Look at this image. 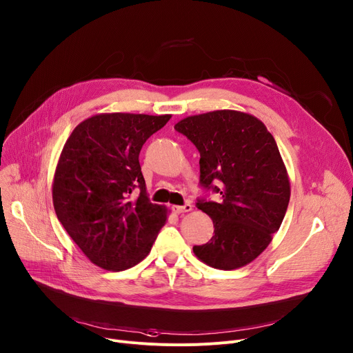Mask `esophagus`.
<instances>
[{"label":"esophagus","instance_id":"esophagus-1","mask_svg":"<svg viewBox=\"0 0 353 353\" xmlns=\"http://www.w3.org/2000/svg\"><path fill=\"white\" fill-rule=\"evenodd\" d=\"M172 210L177 214H183V213H189V211H192L193 205L190 203H187L184 205H172Z\"/></svg>","mask_w":353,"mask_h":353}]
</instances>
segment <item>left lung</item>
<instances>
[{
    "label": "left lung",
    "instance_id": "8db88e82",
    "mask_svg": "<svg viewBox=\"0 0 353 353\" xmlns=\"http://www.w3.org/2000/svg\"><path fill=\"white\" fill-rule=\"evenodd\" d=\"M174 129L200 152V181L221 201L199 200L214 236L193 252L204 264L230 271L241 268L272 241L287 213L291 184L274 136L254 114L213 110L187 116Z\"/></svg>",
    "mask_w": 353,
    "mask_h": 353
}]
</instances>
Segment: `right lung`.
<instances>
[{"label":"right lung","instance_id":"add662e5","mask_svg":"<svg viewBox=\"0 0 353 353\" xmlns=\"http://www.w3.org/2000/svg\"><path fill=\"white\" fill-rule=\"evenodd\" d=\"M170 117L98 113L63 145L52 180L55 213L89 261L103 270L123 271L145 260L168 221V207L148 199L139 153ZM136 186L141 193L133 198Z\"/></svg>","mask_w":353,"mask_h":353}]
</instances>
